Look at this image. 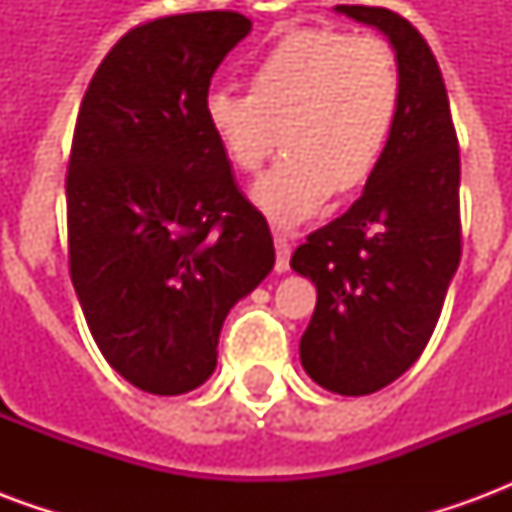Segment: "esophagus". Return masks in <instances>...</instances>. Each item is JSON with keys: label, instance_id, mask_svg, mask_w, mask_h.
<instances>
[{"label": "esophagus", "instance_id": "obj_1", "mask_svg": "<svg viewBox=\"0 0 512 512\" xmlns=\"http://www.w3.org/2000/svg\"><path fill=\"white\" fill-rule=\"evenodd\" d=\"M274 246H277V266L274 268L279 274H285V271H290V238L279 224L274 227Z\"/></svg>", "mask_w": 512, "mask_h": 512}]
</instances>
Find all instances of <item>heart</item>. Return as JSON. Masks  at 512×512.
Returning a JSON list of instances; mask_svg holds the SVG:
<instances>
[{"instance_id": "1", "label": "heart", "mask_w": 512, "mask_h": 512, "mask_svg": "<svg viewBox=\"0 0 512 512\" xmlns=\"http://www.w3.org/2000/svg\"><path fill=\"white\" fill-rule=\"evenodd\" d=\"M403 82L381 38L340 29H293L249 71V93L213 87L202 98L205 126L230 167L252 175L285 156L255 186V202L277 222H301L337 191L373 178L395 136ZM280 136H276V131Z\"/></svg>"}]
</instances>
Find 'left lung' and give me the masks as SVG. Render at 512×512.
<instances>
[{
	"mask_svg": "<svg viewBox=\"0 0 512 512\" xmlns=\"http://www.w3.org/2000/svg\"><path fill=\"white\" fill-rule=\"evenodd\" d=\"M334 10L384 32L403 82L395 136L362 197L290 257L318 288L301 365L323 389L356 397L403 376L439 323L461 263V150L439 62L417 29L386 7Z\"/></svg>",
	"mask_w": 512,
	"mask_h": 512,
	"instance_id": "obj_1",
	"label": "left lung"
}]
</instances>
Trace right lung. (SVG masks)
<instances>
[{
	"label": "right lung",
	"mask_w": 512,
	"mask_h": 512,
	"mask_svg": "<svg viewBox=\"0 0 512 512\" xmlns=\"http://www.w3.org/2000/svg\"><path fill=\"white\" fill-rule=\"evenodd\" d=\"M252 21L180 13L128 29L84 93L65 178L68 266L95 345L128 384L183 395L211 378L219 332L274 268L202 98Z\"/></svg>",
	"instance_id": "1"
}]
</instances>
